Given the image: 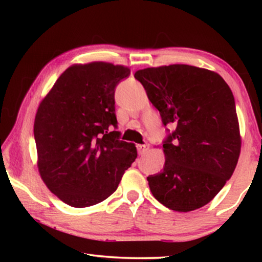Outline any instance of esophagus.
Returning a JSON list of instances; mask_svg holds the SVG:
<instances>
[{"label":"esophagus","instance_id":"34e87169","mask_svg":"<svg viewBox=\"0 0 262 262\" xmlns=\"http://www.w3.org/2000/svg\"><path fill=\"white\" fill-rule=\"evenodd\" d=\"M136 148H137V152H139V155H144L149 150V145H147V144H137Z\"/></svg>","mask_w":262,"mask_h":262}]
</instances>
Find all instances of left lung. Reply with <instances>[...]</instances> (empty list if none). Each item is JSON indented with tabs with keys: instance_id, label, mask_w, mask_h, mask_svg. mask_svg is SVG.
Wrapping results in <instances>:
<instances>
[{
	"instance_id": "obj_1",
	"label": "left lung",
	"mask_w": 262,
	"mask_h": 262,
	"mask_svg": "<svg viewBox=\"0 0 262 262\" xmlns=\"http://www.w3.org/2000/svg\"><path fill=\"white\" fill-rule=\"evenodd\" d=\"M134 76L163 125L173 127L163 142V170L147 178L150 190L168 209H199L231 178L241 154L231 89L219 74L188 64L142 69Z\"/></svg>"
}]
</instances>
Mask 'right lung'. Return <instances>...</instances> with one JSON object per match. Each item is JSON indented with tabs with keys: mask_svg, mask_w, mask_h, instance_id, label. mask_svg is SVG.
I'll use <instances>...</instances> for the list:
<instances>
[{
	"mask_svg": "<svg viewBox=\"0 0 262 262\" xmlns=\"http://www.w3.org/2000/svg\"><path fill=\"white\" fill-rule=\"evenodd\" d=\"M130 70L91 62L69 67L37 111L34 140L38 167L48 189L75 208L97 205L118 188L137 157L133 143L120 140L115 88Z\"/></svg>",
	"mask_w": 262,
	"mask_h": 262,
	"instance_id": "add662e5",
	"label": "right lung"
}]
</instances>
